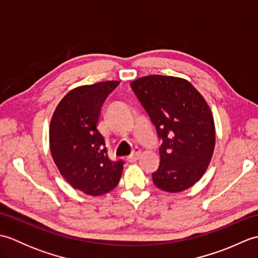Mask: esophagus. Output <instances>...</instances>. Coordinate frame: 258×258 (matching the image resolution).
<instances>
[{
    "label": "esophagus",
    "mask_w": 258,
    "mask_h": 258,
    "mask_svg": "<svg viewBox=\"0 0 258 258\" xmlns=\"http://www.w3.org/2000/svg\"><path fill=\"white\" fill-rule=\"evenodd\" d=\"M140 156H141V151H140V149H138V147H136V149H134L132 155H130L127 157V161L128 162H136V161L139 160Z\"/></svg>",
    "instance_id": "1"
}]
</instances>
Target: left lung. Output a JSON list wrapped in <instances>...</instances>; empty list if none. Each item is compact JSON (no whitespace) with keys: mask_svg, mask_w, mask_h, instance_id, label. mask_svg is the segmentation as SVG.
Returning <instances> with one entry per match:
<instances>
[{"mask_svg":"<svg viewBox=\"0 0 258 258\" xmlns=\"http://www.w3.org/2000/svg\"><path fill=\"white\" fill-rule=\"evenodd\" d=\"M131 86L162 140L153 182L168 193L189 188L206 172L215 147L210 106L188 81L175 76H144Z\"/></svg>","mask_w":258,"mask_h":258,"instance_id":"1","label":"left lung"}]
</instances>
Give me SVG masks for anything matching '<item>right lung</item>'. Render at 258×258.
Wrapping results in <instances>:
<instances>
[{
  "label": "right lung",
  "mask_w": 258,
  "mask_h": 258,
  "mask_svg": "<svg viewBox=\"0 0 258 258\" xmlns=\"http://www.w3.org/2000/svg\"><path fill=\"white\" fill-rule=\"evenodd\" d=\"M118 81L98 82L70 91L58 103L50 124L51 154L68 183L86 195L98 196L116 187L123 161H111L97 130L104 101Z\"/></svg>",
  "instance_id": "1"
}]
</instances>
